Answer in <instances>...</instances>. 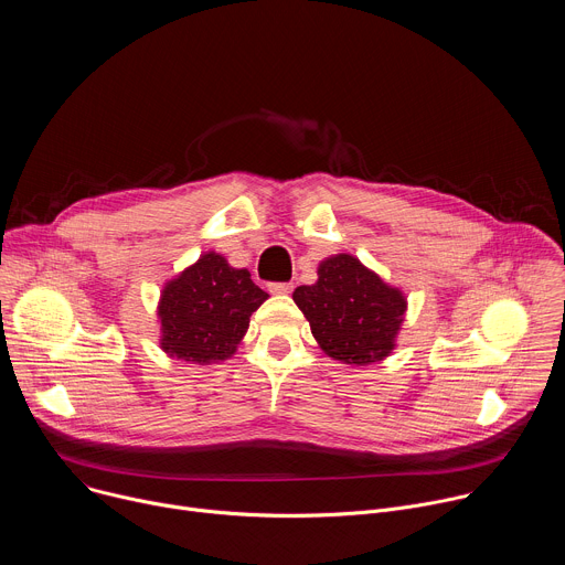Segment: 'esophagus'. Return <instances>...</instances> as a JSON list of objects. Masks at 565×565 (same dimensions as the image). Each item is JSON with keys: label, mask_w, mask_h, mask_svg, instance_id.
Here are the masks:
<instances>
[{"label": "esophagus", "mask_w": 565, "mask_h": 565, "mask_svg": "<svg viewBox=\"0 0 565 565\" xmlns=\"http://www.w3.org/2000/svg\"><path fill=\"white\" fill-rule=\"evenodd\" d=\"M268 290L273 295H290L292 292V284H270Z\"/></svg>", "instance_id": "esophagus-1"}]
</instances>
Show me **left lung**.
<instances>
[{"label":"left lung","mask_w":565,"mask_h":565,"mask_svg":"<svg viewBox=\"0 0 565 565\" xmlns=\"http://www.w3.org/2000/svg\"><path fill=\"white\" fill-rule=\"evenodd\" d=\"M292 299L319 349L351 366L386 360L407 315V295L349 253L319 262L317 281L295 288Z\"/></svg>","instance_id":"8db88e82"}]
</instances>
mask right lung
<instances>
[{
	"label": "right lung",
	"instance_id": "add662e5",
	"mask_svg": "<svg viewBox=\"0 0 565 565\" xmlns=\"http://www.w3.org/2000/svg\"><path fill=\"white\" fill-rule=\"evenodd\" d=\"M268 299L246 268H232L214 250L168 279L156 306L158 347L190 364L232 358L248 333L253 312Z\"/></svg>",
	"mask_w": 565,
	"mask_h": 565
}]
</instances>
